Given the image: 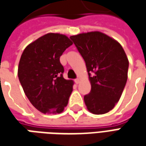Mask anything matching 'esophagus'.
<instances>
[{
	"mask_svg": "<svg viewBox=\"0 0 146 146\" xmlns=\"http://www.w3.org/2000/svg\"><path fill=\"white\" fill-rule=\"evenodd\" d=\"M79 82H80V79L79 78H75V82L76 83V84H78V83H79Z\"/></svg>",
	"mask_w": 146,
	"mask_h": 146,
	"instance_id": "1",
	"label": "esophagus"
}]
</instances>
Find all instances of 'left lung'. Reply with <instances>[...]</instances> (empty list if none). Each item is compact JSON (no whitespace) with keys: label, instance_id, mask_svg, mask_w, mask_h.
I'll return each instance as SVG.
<instances>
[{"label":"left lung","instance_id":"obj_1","mask_svg":"<svg viewBox=\"0 0 146 146\" xmlns=\"http://www.w3.org/2000/svg\"><path fill=\"white\" fill-rule=\"evenodd\" d=\"M86 62L91 84L85 95L87 109L93 114L111 111L116 104L127 80L129 61L121 45L99 31L70 37Z\"/></svg>","mask_w":146,"mask_h":146}]
</instances>
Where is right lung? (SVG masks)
Returning <instances> with one entry per match:
<instances>
[{"label":"right lung","instance_id":"right-lung-1","mask_svg":"<svg viewBox=\"0 0 146 146\" xmlns=\"http://www.w3.org/2000/svg\"><path fill=\"white\" fill-rule=\"evenodd\" d=\"M72 44L66 35L48 33L23 52L19 79L29 101L42 113H60L68 104L74 82L63 77L60 57Z\"/></svg>","mask_w":146,"mask_h":146}]
</instances>
